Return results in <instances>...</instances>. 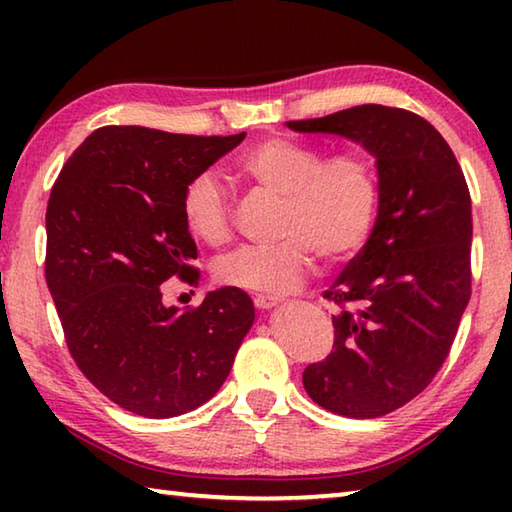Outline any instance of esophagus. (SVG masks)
<instances>
[{
  "instance_id": "1",
  "label": "esophagus",
  "mask_w": 512,
  "mask_h": 512,
  "mask_svg": "<svg viewBox=\"0 0 512 512\" xmlns=\"http://www.w3.org/2000/svg\"><path fill=\"white\" fill-rule=\"evenodd\" d=\"M253 302L257 309H271L273 305H277V298L266 296V293H257V296H253Z\"/></svg>"
}]
</instances>
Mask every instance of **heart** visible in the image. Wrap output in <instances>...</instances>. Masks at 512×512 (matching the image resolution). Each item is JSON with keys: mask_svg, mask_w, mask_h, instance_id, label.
I'll return each instance as SVG.
<instances>
[{"mask_svg": "<svg viewBox=\"0 0 512 512\" xmlns=\"http://www.w3.org/2000/svg\"><path fill=\"white\" fill-rule=\"evenodd\" d=\"M235 171L259 192L280 198L273 244L244 246L214 262L225 287L280 296L305 280L314 255L325 264L348 262L377 225L381 180L368 153L268 137L237 155ZM180 212L192 237L205 246L232 239V203L212 173L185 183Z\"/></svg>", "mask_w": 512, "mask_h": 512, "instance_id": "b5f03b06", "label": "heart"}]
</instances>
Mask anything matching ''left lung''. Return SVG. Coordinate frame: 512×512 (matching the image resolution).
Listing matches in <instances>:
<instances>
[{
  "mask_svg": "<svg viewBox=\"0 0 512 512\" xmlns=\"http://www.w3.org/2000/svg\"><path fill=\"white\" fill-rule=\"evenodd\" d=\"M298 133H334L377 158L381 207L366 246L323 296L334 348L302 372L311 400L345 418H381L431 384L472 296V198L445 137L411 110L366 103Z\"/></svg>",
  "mask_w": 512,
  "mask_h": 512,
  "instance_id": "obj_1",
  "label": "left lung"
}]
</instances>
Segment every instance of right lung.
Here are the masks:
<instances>
[{
  "instance_id": "obj_1",
  "label": "right lung",
  "mask_w": 512,
  "mask_h": 512,
  "mask_svg": "<svg viewBox=\"0 0 512 512\" xmlns=\"http://www.w3.org/2000/svg\"><path fill=\"white\" fill-rule=\"evenodd\" d=\"M103 126L63 164L47 203L45 277L67 350L121 409L176 418L230 375L255 320L237 287L164 307L162 282L198 284L180 212L185 183L244 140Z\"/></svg>"
}]
</instances>
